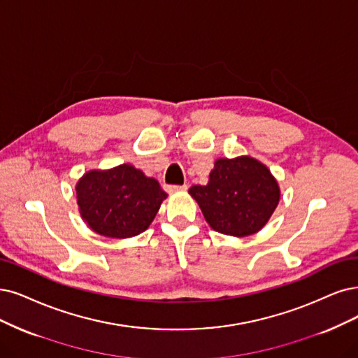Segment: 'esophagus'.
I'll list each match as a JSON object with an SVG mask.
<instances>
[{
  "instance_id": "esophagus-1",
  "label": "esophagus",
  "mask_w": 358,
  "mask_h": 358,
  "mask_svg": "<svg viewBox=\"0 0 358 358\" xmlns=\"http://www.w3.org/2000/svg\"><path fill=\"white\" fill-rule=\"evenodd\" d=\"M189 189L187 184H182V186H168V193H177V192H186Z\"/></svg>"
}]
</instances>
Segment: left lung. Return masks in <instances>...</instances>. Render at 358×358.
Returning <instances> with one entry per match:
<instances>
[{
  "label": "left lung",
  "instance_id": "left-lung-1",
  "mask_svg": "<svg viewBox=\"0 0 358 358\" xmlns=\"http://www.w3.org/2000/svg\"><path fill=\"white\" fill-rule=\"evenodd\" d=\"M210 229L234 237L258 233L280 201V187L270 169L250 156L220 157L206 186H192Z\"/></svg>",
  "mask_w": 358,
  "mask_h": 358
}]
</instances>
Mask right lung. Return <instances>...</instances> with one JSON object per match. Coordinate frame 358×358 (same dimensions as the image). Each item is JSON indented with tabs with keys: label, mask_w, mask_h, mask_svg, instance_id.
I'll return each mask as SVG.
<instances>
[{
	"label": "right lung",
	"mask_w": 358,
	"mask_h": 358,
	"mask_svg": "<svg viewBox=\"0 0 358 358\" xmlns=\"http://www.w3.org/2000/svg\"><path fill=\"white\" fill-rule=\"evenodd\" d=\"M75 190L88 227L110 239H128L148 230L168 196L157 180L131 164L91 169L78 180Z\"/></svg>",
	"instance_id": "obj_1"
}]
</instances>
